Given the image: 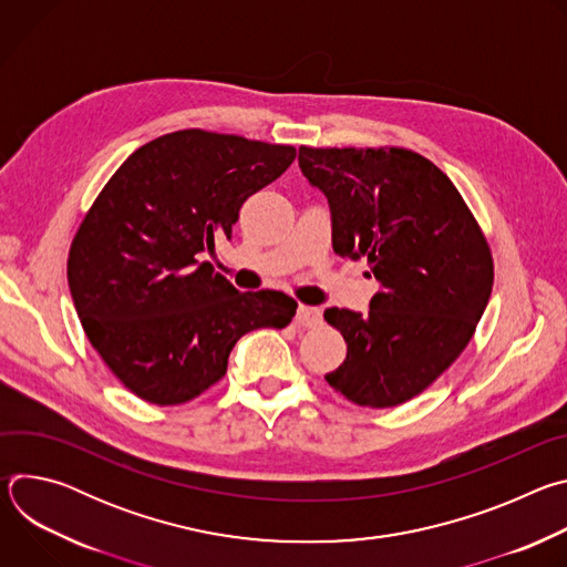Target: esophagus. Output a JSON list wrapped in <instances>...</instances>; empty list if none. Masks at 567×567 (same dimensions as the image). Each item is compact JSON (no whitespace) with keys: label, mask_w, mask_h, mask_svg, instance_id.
I'll return each instance as SVG.
<instances>
[{"label":"esophagus","mask_w":567,"mask_h":567,"mask_svg":"<svg viewBox=\"0 0 567 567\" xmlns=\"http://www.w3.org/2000/svg\"><path fill=\"white\" fill-rule=\"evenodd\" d=\"M296 322L300 328H318L322 322V316L316 307H307V305H300L298 311H296Z\"/></svg>","instance_id":"obj_1"}]
</instances>
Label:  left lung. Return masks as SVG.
I'll use <instances>...</instances> for the list:
<instances>
[{
  "label": "left lung",
  "mask_w": 567,
  "mask_h": 567,
  "mask_svg": "<svg viewBox=\"0 0 567 567\" xmlns=\"http://www.w3.org/2000/svg\"><path fill=\"white\" fill-rule=\"evenodd\" d=\"M298 164L328 195L334 254L368 260L381 282L368 316L322 313L348 346L326 381L357 406H399L473 339L494 287L487 235L455 184L415 150L302 145Z\"/></svg>",
  "instance_id": "obj_1"
}]
</instances>
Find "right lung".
I'll return each instance as SVG.
<instances>
[{"mask_svg":"<svg viewBox=\"0 0 567 567\" xmlns=\"http://www.w3.org/2000/svg\"><path fill=\"white\" fill-rule=\"evenodd\" d=\"M293 158V145L171 132L132 152L80 221L66 260L78 318L143 401L179 406L199 396L226 374L241 337L291 322V296L237 291L199 254L230 239L241 204Z\"/></svg>","mask_w":567,"mask_h":567,"instance_id":"right-lung-1","label":"right lung"}]
</instances>
